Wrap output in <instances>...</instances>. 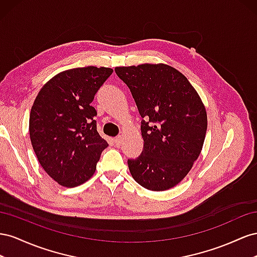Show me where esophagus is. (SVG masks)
I'll return each instance as SVG.
<instances>
[{
  "instance_id": "34e87169",
  "label": "esophagus",
  "mask_w": 257,
  "mask_h": 257,
  "mask_svg": "<svg viewBox=\"0 0 257 257\" xmlns=\"http://www.w3.org/2000/svg\"><path fill=\"white\" fill-rule=\"evenodd\" d=\"M113 141H114V144L117 146V148H118V146H120V143H121V138L116 137V138L113 139Z\"/></svg>"
}]
</instances>
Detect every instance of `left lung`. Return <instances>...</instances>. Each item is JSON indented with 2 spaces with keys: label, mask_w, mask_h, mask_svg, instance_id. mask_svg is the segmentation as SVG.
<instances>
[{
  "label": "left lung",
  "mask_w": 257,
  "mask_h": 257,
  "mask_svg": "<svg viewBox=\"0 0 257 257\" xmlns=\"http://www.w3.org/2000/svg\"><path fill=\"white\" fill-rule=\"evenodd\" d=\"M142 117V154L128 159L131 175L144 188L167 190L184 179L200 155L208 119L188 79L170 65L117 67Z\"/></svg>",
  "instance_id": "1"
}]
</instances>
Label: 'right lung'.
<instances>
[{"label":"right lung","mask_w":257,"mask_h":257,"mask_svg":"<svg viewBox=\"0 0 257 257\" xmlns=\"http://www.w3.org/2000/svg\"><path fill=\"white\" fill-rule=\"evenodd\" d=\"M113 73L86 67L63 71L42 87L30 112L32 148L49 177L65 187L89 180L107 142L97 131L94 94Z\"/></svg>","instance_id":"right-lung-1"}]
</instances>
